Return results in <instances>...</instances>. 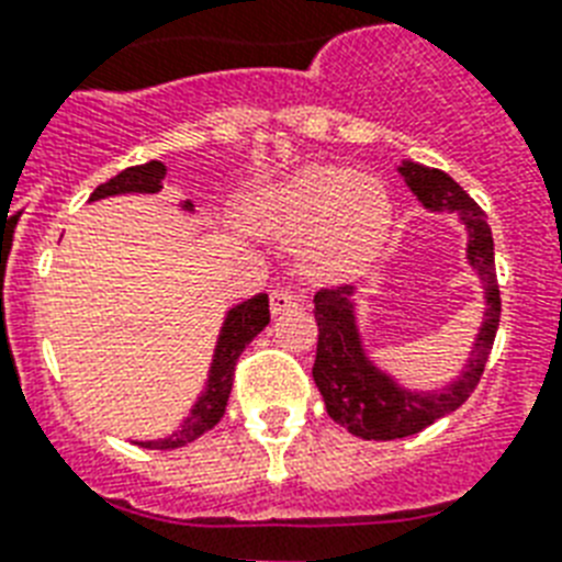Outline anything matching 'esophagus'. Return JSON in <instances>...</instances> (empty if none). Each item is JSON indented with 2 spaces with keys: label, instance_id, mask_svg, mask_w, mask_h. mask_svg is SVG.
<instances>
[{
  "label": "esophagus",
  "instance_id": "34e87169",
  "mask_svg": "<svg viewBox=\"0 0 562 562\" xmlns=\"http://www.w3.org/2000/svg\"><path fill=\"white\" fill-rule=\"evenodd\" d=\"M297 306H300V297L291 289H285V285H280V289L271 291L273 315H285V312H291V308H297Z\"/></svg>",
  "mask_w": 562,
  "mask_h": 562
}]
</instances>
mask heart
Returning <instances> with one entry per match:
<instances>
[{
  "label": "heart",
  "mask_w": 562,
  "mask_h": 562,
  "mask_svg": "<svg viewBox=\"0 0 562 562\" xmlns=\"http://www.w3.org/2000/svg\"><path fill=\"white\" fill-rule=\"evenodd\" d=\"M250 221L273 241L303 245L300 262L315 280H350L391 233V198L373 178L308 166L256 194Z\"/></svg>",
  "instance_id": "b5f03b06"
}]
</instances>
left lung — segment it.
Here are the masks:
<instances>
[{
  "mask_svg": "<svg viewBox=\"0 0 562 562\" xmlns=\"http://www.w3.org/2000/svg\"><path fill=\"white\" fill-rule=\"evenodd\" d=\"M402 178L408 180L411 192L426 203L428 210L458 212V218L470 229V265L484 282V326L479 341L472 347L467 373L443 393H411L402 391L391 375L375 370L361 350L356 315H352V285H329L315 294L317 321V356L315 384L324 393L326 414L347 426V431L361 440H393L408 437L446 417L449 411L461 408L470 393L479 387L484 364L496 341L498 317H502V294L496 280V256H493V233L487 212L472 201L446 171L428 169L419 162H402Z\"/></svg>",
  "mask_w": 562,
  "mask_h": 562,
  "instance_id": "1",
  "label": "left lung"
}]
</instances>
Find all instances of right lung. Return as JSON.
Masks as SVG:
<instances>
[{"instance_id": "add662e5", "label": "right lung", "mask_w": 562, "mask_h": 562, "mask_svg": "<svg viewBox=\"0 0 562 562\" xmlns=\"http://www.w3.org/2000/svg\"><path fill=\"white\" fill-rule=\"evenodd\" d=\"M162 178H166V166L157 160L145 162V166H131V169L119 171L116 178H110L108 183H101L95 192L90 194V201H99V198H110V194H127V192H160ZM187 210H192V203H183ZM271 321V308H268V294H256V297L238 303L236 308H229L227 321H224V329H221L218 347H215V359H212L210 370V384L198 402H194L192 414L183 419L180 431H175L171 437H162V440H148V443H139L145 449H178V446H187L192 440L210 431L227 411L229 391H233V375H236V361L238 356L245 352V347L254 341L256 335L262 333L265 326Z\"/></svg>"}]
</instances>
